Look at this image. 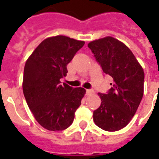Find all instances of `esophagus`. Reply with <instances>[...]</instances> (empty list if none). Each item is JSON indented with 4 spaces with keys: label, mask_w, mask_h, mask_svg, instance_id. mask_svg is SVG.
I'll return each instance as SVG.
<instances>
[{
    "label": "esophagus",
    "mask_w": 159,
    "mask_h": 159,
    "mask_svg": "<svg viewBox=\"0 0 159 159\" xmlns=\"http://www.w3.org/2000/svg\"><path fill=\"white\" fill-rule=\"evenodd\" d=\"M93 93V91L92 89H87L86 90L87 95H90V94H92Z\"/></svg>",
    "instance_id": "esophagus-1"
}]
</instances>
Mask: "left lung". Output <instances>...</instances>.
I'll use <instances>...</instances> for the list:
<instances>
[{"mask_svg": "<svg viewBox=\"0 0 159 159\" xmlns=\"http://www.w3.org/2000/svg\"><path fill=\"white\" fill-rule=\"evenodd\" d=\"M105 74L113 83L107 93H99L100 107L93 111V122L106 131H117L129 123L144 93V70L124 43L111 36L88 44Z\"/></svg>", "mask_w": 159, "mask_h": 159, "instance_id": "8db88e82", "label": "left lung"}]
</instances>
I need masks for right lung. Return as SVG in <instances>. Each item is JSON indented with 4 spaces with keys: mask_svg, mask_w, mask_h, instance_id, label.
<instances>
[{
    "mask_svg": "<svg viewBox=\"0 0 159 159\" xmlns=\"http://www.w3.org/2000/svg\"><path fill=\"white\" fill-rule=\"evenodd\" d=\"M85 42L66 36L43 40L26 60L23 92L26 102L41 126L60 131L72 123L75 111L86 93L83 88L60 84L67 65Z\"/></svg>",
    "mask_w": 159,
    "mask_h": 159,
    "instance_id": "add662e5",
    "label": "right lung"
}]
</instances>
